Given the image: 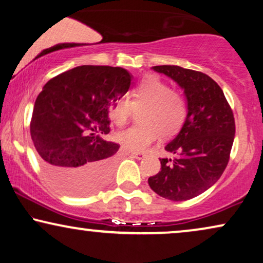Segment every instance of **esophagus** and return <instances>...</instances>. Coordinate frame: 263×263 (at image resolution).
Returning a JSON list of instances; mask_svg holds the SVG:
<instances>
[{
  "mask_svg": "<svg viewBox=\"0 0 263 263\" xmlns=\"http://www.w3.org/2000/svg\"><path fill=\"white\" fill-rule=\"evenodd\" d=\"M130 156H132L133 158H135V159L141 160V159H143V158L146 157V154H145V153H141V152H132Z\"/></svg>",
  "mask_w": 263,
  "mask_h": 263,
  "instance_id": "esophagus-1",
  "label": "esophagus"
}]
</instances>
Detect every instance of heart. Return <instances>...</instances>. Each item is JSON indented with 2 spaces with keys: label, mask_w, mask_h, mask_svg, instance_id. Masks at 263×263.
<instances>
[{
  "label": "heart",
  "mask_w": 263,
  "mask_h": 263,
  "mask_svg": "<svg viewBox=\"0 0 263 263\" xmlns=\"http://www.w3.org/2000/svg\"><path fill=\"white\" fill-rule=\"evenodd\" d=\"M132 103L141 107L139 121L141 123L118 132L115 140L129 151L141 152L159 138H172L185 123L188 109L179 93L171 91L167 84L156 75L141 79L132 91V100L120 98L111 103L109 117L118 127L127 123Z\"/></svg>",
  "instance_id": "1"
}]
</instances>
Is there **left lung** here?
Segmentation results:
<instances>
[{"label":"left lung","mask_w":263,"mask_h":263,"mask_svg":"<svg viewBox=\"0 0 263 263\" xmlns=\"http://www.w3.org/2000/svg\"><path fill=\"white\" fill-rule=\"evenodd\" d=\"M152 69L184 91L188 115L181 132L165 147L175 158L160 159L161 170L148 178V184L161 197L185 201L210 189L228 166L235 117L220 86L208 75L178 66Z\"/></svg>","instance_id":"8db88e82"}]
</instances>
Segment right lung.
I'll list each match as a JSON object with an SVG mask.
<instances>
[{
	"label": "right lung",
	"instance_id": "1",
	"mask_svg": "<svg viewBox=\"0 0 263 263\" xmlns=\"http://www.w3.org/2000/svg\"><path fill=\"white\" fill-rule=\"evenodd\" d=\"M130 81L123 68L80 66L44 85L30 132L43 171L61 192L91 195L107 182L120 145L99 134H109V107Z\"/></svg>",
	"mask_w": 263,
	"mask_h": 263
}]
</instances>
